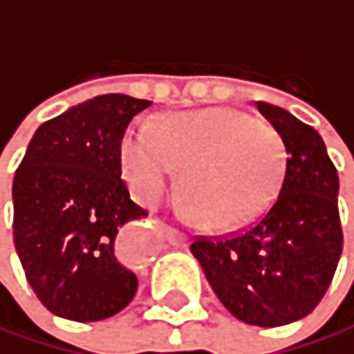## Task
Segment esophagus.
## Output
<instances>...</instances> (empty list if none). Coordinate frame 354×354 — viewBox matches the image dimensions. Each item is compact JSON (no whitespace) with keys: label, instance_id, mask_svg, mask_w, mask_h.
Returning <instances> with one entry per match:
<instances>
[{"label":"esophagus","instance_id":"34e87169","mask_svg":"<svg viewBox=\"0 0 354 354\" xmlns=\"http://www.w3.org/2000/svg\"><path fill=\"white\" fill-rule=\"evenodd\" d=\"M165 237H167V241L174 248H185L187 241H189V235L187 233H183L178 229H171V226H165Z\"/></svg>","mask_w":354,"mask_h":354}]
</instances>
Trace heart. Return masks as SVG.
<instances>
[{"instance_id": "obj_1", "label": "heart", "mask_w": 354, "mask_h": 354, "mask_svg": "<svg viewBox=\"0 0 354 354\" xmlns=\"http://www.w3.org/2000/svg\"><path fill=\"white\" fill-rule=\"evenodd\" d=\"M136 199L155 205L183 169L180 195L201 226L226 231L260 214L279 189L286 149L270 123L239 109H203L138 125L121 142Z\"/></svg>"}]
</instances>
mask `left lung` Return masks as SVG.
Segmentation results:
<instances>
[{
	"label": "left lung",
	"instance_id": "8db88e82",
	"mask_svg": "<svg viewBox=\"0 0 354 354\" xmlns=\"http://www.w3.org/2000/svg\"><path fill=\"white\" fill-rule=\"evenodd\" d=\"M256 106L286 147L279 195L245 229L195 237L191 252L231 315L279 327L313 313L334 279L344 241L338 169L308 123L281 106Z\"/></svg>",
	"mask_w": 354,
	"mask_h": 354
}]
</instances>
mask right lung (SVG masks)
Masks as SVG:
<instances>
[{
	"label": "right lung",
	"instance_id": "obj_1",
	"mask_svg": "<svg viewBox=\"0 0 354 354\" xmlns=\"http://www.w3.org/2000/svg\"><path fill=\"white\" fill-rule=\"evenodd\" d=\"M151 104L104 94L71 106L39 125L14 174L16 254L39 302L58 317L100 321L136 294L115 239L147 212L121 180V142Z\"/></svg>",
	"mask_w": 354,
	"mask_h": 354
}]
</instances>
